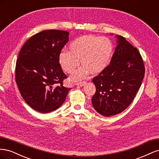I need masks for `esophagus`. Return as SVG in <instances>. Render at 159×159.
I'll return each instance as SVG.
<instances>
[{
  "label": "esophagus",
  "mask_w": 159,
  "mask_h": 159,
  "mask_svg": "<svg viewBox=\"0 0 159 159\" xmlns=\"http://www.w3.org/2000/svg\"><path fill=\"white\" fill-rule=\"evenodd\" d=\"M86 84L85 81H81V82H79V83H77L76 85L78 86H80V87H83V86Z\"/></svg>",
  "instance_id": "esophagus-1"
}]
</instances>
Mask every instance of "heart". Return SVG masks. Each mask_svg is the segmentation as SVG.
<instances>
[{
    "label": "heart",
    "mask_w": 159,
    "mask_h": 159,
    "mask_svg": "<svg viewBox=\"0 0 159 159\" xmlns=\"http://www.w3.org/2000/svg\"><path fill=\"white\" fill-rule=\"evenodd\" d=\"M113 53V45L109 38L95 35H84L72 41L68 52L63 51L59 55V62L68 74H73L79 66L78 70L71 77L73 81H79L89 73L97 75L106 69Z\"/></svg>",
    "instance_id": "obj_1"
}]
</instances>
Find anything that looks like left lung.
<instances>
[{"label": "left lung", "instance_id": "obj_1", "mask_svg": "<svg viewBox=\"0 0 159 159\" xmlns=\"http://www.w3.org/2000/svg\"><path fill=\"white\" fill-rule=\"evenodd\" d=\"M106 69L93 79L96 91L91 99L94 109L103 116L121 113L131 103L140 88L145 66L137 48L121 36Z\"/></svg>", "mask_w": 159, "mask_h": 159}]
</instances>
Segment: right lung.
I'll return each instance as SVG.
<instances>
[{"mask_svg":"<svg viewBox=\"0 0 159 159\" xmlns=\"http://www.w3.org/2000/svg\"><path fill=\"white\" fill-rule=\"evenodd\" d=\"M69 32L47 30L36 34L24 44L16 64V82L22 98L42 113L53 111L65 102L71 88L63 85L67 78L59 62Z\"/></svg>","mask_w":159,"mask_h":159,"instance_id":"obj_1","label":"right lung"}]
</instances>
